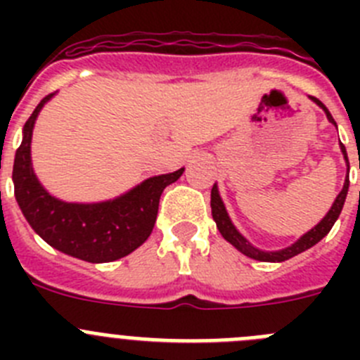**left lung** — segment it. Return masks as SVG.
I'll return each instance as SVG.
<instances>
[{"mask_svg":"<svg viewBox=\"0 0 360 360\" xmlns=\"http://www.w3.org/2000/svg\"><path fill=\"white\" fill-rule=\"evenodd\" d=\"M311 101V103H316L317 106L321 108V110L326 113V119L330 120V122L333 124L337 128L335 120H333V117L330 115L328 108L324 106L323 103H321L319 98L316 97H308ZM339 148H341V153L342 157H345V162H346V169L349 171V164H348V155H346V148L345 146L339 142ZM348 187H349V178L348 174H346L345 178V186H342L341 193L337 195V198L333 200L332 207H330V211L324 214V218L321 219L319 224L316 225V227H311L310 231L304 232L303 236L297 238V240L294 241L292 245H288V247H285V249H279V250H263V249H257L256 245L250 243L247 238L241 234L240 231L236 229V225L232 224L231 216H229L227 209H225V203L224 200H221V196H219V191H218V184H214L212 186V191H211V211H212V219L216 221V227H218L219 234L225 238V240L229 241V243L234 247V249L240 250L241 254H245L247 257H252V259H257V262H266V263H281V262H287V259H290V257L297 256V254L304 252V250H308L310 247H314L316 243H319L321 240H323L326 234L330 232V229L333 227V224L337 221V218H339V214H341L342 211V205H345V200H346V195H348Z\"/></svg>","mask_w":360,"mask_h":360,"instance_id":"1","label":"left lung"}]
</instances>
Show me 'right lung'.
Wrapping results in <instances>:
<instances>
[{
	"label": "right lung",
	"mask_w": 360,
	"mask_h": 360,
	"mask_svg": "<svg viewBox=\"0 0 360 360\" xmlns=\"http://www.w3.org/2000/svg\"><path fill=\"white\" fill-rule=\"evenodd\" d=\"M53 95L37 104L23 126V141L12 169L15 202L36 234L59 252L88 263L115 262L148 240L157 221L162 193L182 176L186 167L148 178L113 200L79 203L56 198L39 182L30 153L37 117Z\"/></svg>",
	"instance_id": "1"
}]
</instances>
